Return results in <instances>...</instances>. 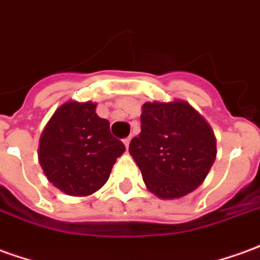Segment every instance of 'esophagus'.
Masks as SVG:
<instances>
[{"label":"esophagus","mask_w":260,"mask_h":260,"mask_svg":"<svg viewBox=\"0 0 260 260\" xmlns=\"http://www.w3.org/2000/svg\"><path fill=\"white\" fill-rule=\"evenodd\" d=\"M129 143H131V136H128V138H125L124 139V145L128 148V146H129Z\"/></svg>","instance_id":"esophagus-1"}]
</instances>
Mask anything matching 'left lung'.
<instances>
[{
  "label": "left lung",
  "instance_id": "8db88e82",
  "mask_svg": "<svg viewBox=\"0 0 260 260\" xmlns=\"http://www.w3.org/2000/svg\"><path fill=\"white\" fill-rule=\"evenodd\" d=\"M129 153L152 193L179 199L204 181L217 141L208 122L184 101L145 103L141 134L132 138Z\"/></svg>",
  "mask_w": 260,
  "mask_h": 260
}]
</instances>
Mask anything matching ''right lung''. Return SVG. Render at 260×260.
<instances>
[{
	"label": "right lung",
	"instance_id": "add662e5",
	"mask_svg": "<svg viewBox=\"0 0 260 260\" xmlns=\"http://www.w3.org/2000/svg\"><path fill=\"white\" fill-rule=\"evenodd\" d=\"M124 143L110 132V122L95 114V104L60 105L42 132L39 163L48 180L69 196H90L104 186Z\"/></svg>",
	"mask_w": 260,
	"mask_h": 260
}]
</instances>
